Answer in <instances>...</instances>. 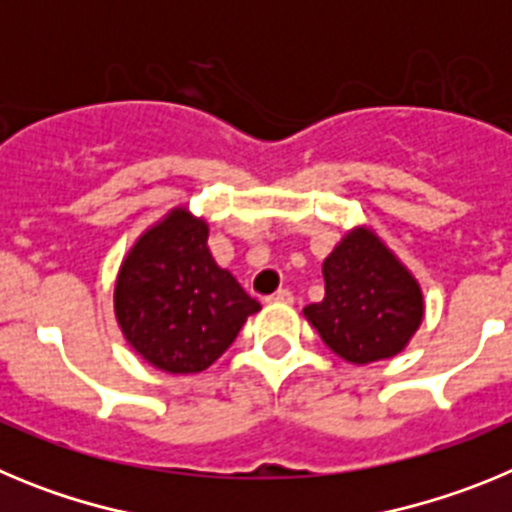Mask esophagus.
Wrapping results in <instances>:
<instances>
[{
  "label": "esophagus",
  "mask_w": 512,
  "mask_h": 512,
  "mask_svg": "<svg viewBox=\"0 0 512 512\" xmlns=\"http://www.w3.org/2000/svg\"><path fill=\"white\" fill-rule=\"evenodd\" d=\"M292 300H295V297H292L289 289H279V292H274V295L269 297V302H282V305H289Z\"/></svg>",
  "instance_id": "obj_1"
}]
</instances>
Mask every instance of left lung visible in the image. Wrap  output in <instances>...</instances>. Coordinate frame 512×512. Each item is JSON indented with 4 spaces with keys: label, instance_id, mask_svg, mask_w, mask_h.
<instances>
[{
    "label": "left lung",
    "instance_id": "left-lung-1",
    "mask_svg": "<svg viewBox=\"0 0 512 512\" xmlns=\"http://www.w3.org/2000/svg\"><path fill=\"white\" fill-rule=\"evenodd\" d=\"M325 297L305 318L348 364L392 359L423 323V289L372 228H354L323 261Z\"/></svg>",
    "mask_w": 512,
    "mask_h": 512
}]
</instances>
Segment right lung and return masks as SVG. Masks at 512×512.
Wrapping results in <instances>:
<instances>
[{
  "mask_svg": "<svg viewBox=\"0 0 512 512\" xmlns=\"http://www.w3.org/2000/svg\"><path fill=\"white\" fill-rule=\"evenodd\" d=\"M210 228L174 207L140 235L115 282V318L125 341L166 374L215 364L261 305L207 248Z\"/></svg>",
  "mask_w": 512,
  "mask_h": 512,
  "instance_id": "obj_1",
  "label": "right lung"
}]
</instances>
